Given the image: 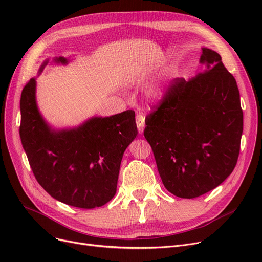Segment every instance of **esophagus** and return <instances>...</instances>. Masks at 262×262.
I'll use <instances>...</instances> for the list:
<instances>
[{
	"label": "esophagus",
	"instance_id": "obj_1",
	"mask_svg": "<svg viewBox=\"0 0 262 262\" xmlns=\"http://www.w3.org/2000/svg\"><path fill=\"white\" fill-rule=\"evenodd\" d=\"M136 124H137V128H138V132L140 134H142L143 129H144V116L142 114L136 115Z\"/></svg>",
	"mask_w": 262,
	"mask_h": 262
}]
</instances>
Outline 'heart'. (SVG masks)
Instances as JSON below:
<instances>
[{
	"mask_svg": "<svg viewBox=\"0 0 262 262\" xmlns=\"http://www.w3.org/2000/svg\"><path fill=\"white\" fill-rule=\"evenodd\" d=\"M150 96H153L155 99H160L164 94V88L161 85H154L152 88L149 89Z\"/></svg>",
	"mask_w": 262,
	"mask_h": 262,
	"instance_id": "obj_1",
	"label": "heart"
}]
</instances>
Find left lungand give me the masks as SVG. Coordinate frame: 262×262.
I'll list each match as a JSON object with an SVG mask.
<instances>
[{"mask_svg":"<svg viewBox=\"0 0 262 262\" xmlns=\"http://www.w3.org/2000/svg\"><path fill=\"white\" fill-rule=\"evenodd\" d=\"M204 70L174 78L145 117L144 137L166 189L194 199L221 185L235 169L243 132L237 81L220 55L203 49Z\"/></svg>","mask_w":262,"mask_h":262,"instance_id":"1","label":"left lung"}]
</instances>
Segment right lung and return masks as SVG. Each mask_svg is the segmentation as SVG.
I'll return each instance as SVG.
<instances>
[{
	"label": "right lung",
	"mask_w": 262,
	"mask_h": 262,
	"mask_svg": "<svg viewBox=\"0 0 262 262\" xmlns=\"http://www.w3.org/2000/svg\"><path fill=\"white\" fill-rule=\"evenodd\" d=\"M57 61L67 62L63 57ZM35 88L31 78L20 100V138L35 178L67 205L101 207L115 196L123 153L137 136L135 112L93 118L76 129L55 132L38 112Z\"/></svg>",
	"instance_id": "obj_1"
}]
</instances>
